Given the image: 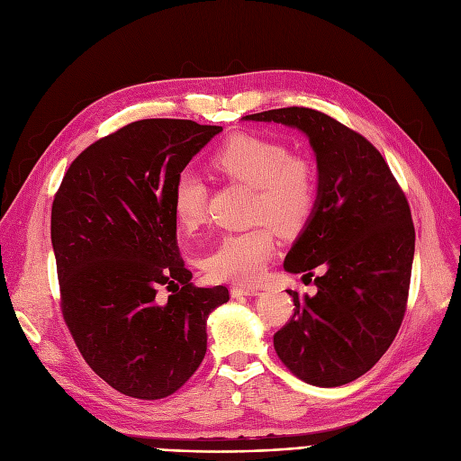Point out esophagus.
I'll use <instances>...</instances> for the list:
<instances>
[{"mask_svg": "<svg viewBox=\"0 0 461 461\" xmlns=\"http://www.w3.org/2000/svg\"><path fill=\"white\" fill-rule=\"evenodd\" d=\"M260 288L257 286H245V285H233L231 286V296L233 298H240V296H254L258 294Z\"/></svg>", "mask_w": 461, "mask_h": 461, "instance_id": "obj_1", "label": "esophagus"}]
</instances>
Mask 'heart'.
<instances>
[{
	"mask_svg": "<svg viewBox=\"0 0 461 461\" xmlns=\"http://www.w3.org/2000/svg\"><path fill=\"white\" fill-rule=\"evenodd\" d=\"M221 176L254 187L250 216L258 226L221 235L204 260L214 281L257 283L276 250L274 225L281 233H298L308 224L319 197L317 173L310 161L294 158L277 140L235 134L211 156ZM207 184L192 168L178 175L173 211L184 230H194L207 212Z\"/></svg>",
	"mask_w": 461,
	"mask_h": 461,
	"instance_id": "obj_1",
	"label": "heart"
}]
</instances>
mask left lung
Listing matches in <instances>:
<instances>
[{
    "mask_svg": "<svg viewBox=\"0 0 461 461\" xmlns=\"http://www.w3.org/2000/svg\"><path fill=\"white\" fill-rule=\"evenodd\" d=\"M310 136L319 197L285 269L313 279L276 332L281 363L305 384L338 387L361 378L393 342L406 312L416 231L402 187L382 153L334 117L302 106L250 113Z\"/></svg>",
    "mask_w": 461,
    "mask_h": 461,
    "instance_id": "1",
    "label": "left lung"
}]
</instances>
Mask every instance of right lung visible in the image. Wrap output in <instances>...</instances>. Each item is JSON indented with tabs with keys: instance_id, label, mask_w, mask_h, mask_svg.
<instances>
[{
	"instance_id": "add662e5",
	"label": "right lung",
	"mask_w": 461,
	"mask_h": 461,
	"mask_svg": "<svg viewBox=\"0 0 461 461\" xmlns=\"http://www.w3.org/2000/svg\"><path fill=\"white\" fill-rule=\"evenodd\" d=\"M220 131L140 119L85 148L55 194L62 317L85 363L127 397L165 399L190 380L207 317L230 300L226 286L192 283L173 211L178 175Z\"/></svg>"
}]
</instances>
